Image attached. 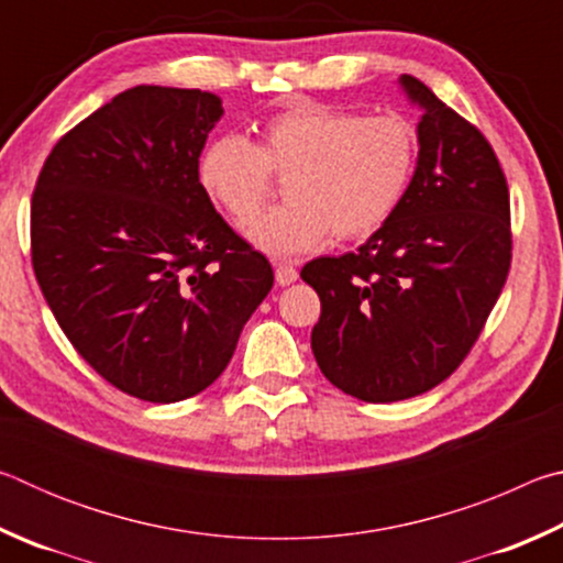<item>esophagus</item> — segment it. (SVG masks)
<instances>
[{"instance_id":"esophagus-1","label":"esophagus","mask_w":563,"mask_h":563,"mask_svg":"<svg viewBox=\"0 0 563 563\" xmlns=\"http://www.w3.org/2000/svg\"><path fill=\"white\" fill-rule=\"evenodd\" d=\"M275 280H278V285H290L298 280V271L290 263H275Z\"/></svg>"}]
</instances>
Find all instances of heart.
<instances>
[{
  "instance_id": "b5f03b06",
  "label": "heart",
  "mask_w": 563,
  "mask_h": 563,
  "mask_svg": "<svg viewBox=\"0 0 563 563\" xmlns=\"http://www.w3.org/2000/svg\"><path fill=\"white\" fill-rule=\"evenodd\" d=\"M417 151V131L405 119L298 101L261 123L258 144L238 133L213 139L198 178L235 223L251 221L275 176L285 178L288 201L255 218L247 235L273 255H292L330 233L338 241L377 233L407 196Z\"/></svg>"
}]
</instances>
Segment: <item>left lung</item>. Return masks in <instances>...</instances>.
I'll list each match as a JSON object with an SVG mask.
<instances>
[{"mask_svg": "<svg viewBox=\"0 0 563 563\" xmlns=\"http://www.w3.org/2000/svg\"><path fill=\"white\" fill-rule=\"evenodd\" d=\"M419 161L395 216L357 253L316 258L312 352L332 385L397 402L444 383L479 340L511 268L509 188L474 123L415 76Z\"/></svg>", "mask_w": 563, "mask_h": 563, "instance_id": "8db88e82", "label": "left lung"}]
</instances>
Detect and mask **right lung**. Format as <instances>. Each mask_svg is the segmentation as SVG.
<instances>
[{
    "instance_id": "add662e5",
    "label": "right lung",
    "mask_w": 563,
    "mask_h": 563,
    "mask_svg": "<svg viewBox=\"0 0 563 563\" xmlns=\"http://www.w3.org/2000/svg\"><path fill=\"white\" fill-rule=\"evenodd\" d=\"M221 99L141 87L56 141L32 194V268L74 350L121 393L178 402L213 385L273 268L198 180Z\"/></svg>"
}]
</instances>
